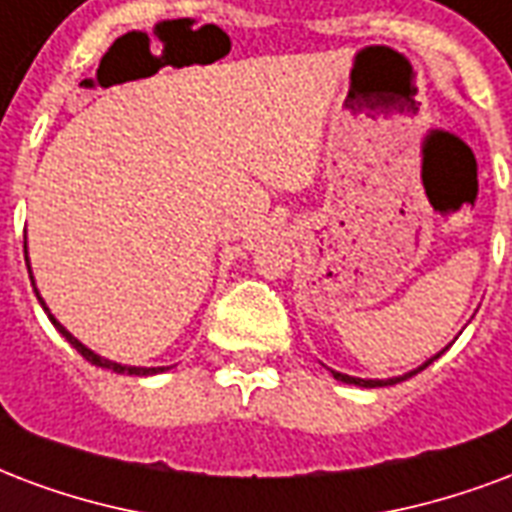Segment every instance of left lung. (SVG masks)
I'll return each mask as SVG.
<instances>
[{
	"label": "left lung",
	"instance_id": "obj_1",
	"mask_svg": "<svg viewBox=\"0 0 512 512\" xmlns=\"http://www.w3.org/2000/svg\"><path fill=\"white\" fill-rule=\"evenodd\" d=\"M445 350H448V347H445ZM445 350H439L437 355H434V358H429V361H426V363H420L418 369H412V372H407V374H399V377H388V380H363V377H350V374L333 372V369H331V374H333V380L344 382V385H358V388H385V385H396V382L410 380V377H415V374H418V372H423V369L437 361L439 355H442V352H445Z\"/></svg>",
	"mask_w": 512,
	"mask_h": 512
}]
</instances>
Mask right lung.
<instances>
[{"instance_id": "1", "label": "right lung", "mask_w": 512, "mask_h": 512, "mask_svg": "<svg viewBox=\"0 0 512 512\" xmlns=\"http://www.w3.org/2000/svg\"><path fill=\"white\" fill-rule=\"evenodd\" d=\"M24 257H26V268H29V279H32L34 295H37V301H40V306H43L45 314H48V320L54 323L56 331L62 333V336H64V339H67V342L73 344L75 350L81 352V355H83V358H86V361L94 363V366H102V369H111V372H116V374H132V377H149V374L168 372L170 366H127V363L108 361V358H102V355H97V352H94V350H89V347H86V344H83V342H78V339H75L73 333L67 331V328H64V325L59 323V320H56L54 314H51V309H48V304H45V301H43V295H40V290H37V285H34V274H32V266H29V249H26V241H24Z\"/></svg>"}]
</instances>
